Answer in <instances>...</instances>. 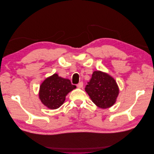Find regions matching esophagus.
<instances>
[{"instance_id":"1","label":"esophagus","mask_w":154,"mask_h":154,"mask_svg":"<svg viewBox=\"0 0 154 154\" xmlns=\"http://www.w3.org/2000/svg\"><path fill=\"white\" fill-rule=\"evenodd\" d=\"M83 82H80V83H79L77 85V87H78V88H82V87H83Z\"/></svg>"}]
</instances>
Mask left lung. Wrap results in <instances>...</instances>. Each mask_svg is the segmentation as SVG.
Returning <instances> with one entry per match:
<instances>
[{"label":"left lung","instance_id":"1","mask_svg":"<svg viewBox=\"0 0 154 154\" xmlns=\"http://www.w3.org/2000/svg\"><path fill=\"white\" fill-rule=\"evenodd\" d=\"M85 90L91 100L101 109L112 106L119 94V87L114 79L107 73L94 71Z\"/></svg>","mask_w":154,"mask_h":154}]
</instances>
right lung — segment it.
<instances>
[{
  "mask_svg": "<svg viewBox=\"0 0 154 154\" xmlns=\"http://www.w3.org/2000/svg\"><path fill=\"white\" fill-rule=\"evenodd\" d=\"M76 88L69 79L60 77L55 73L42 83L39 98L49 109H57L64 103L68 93Z\"/></svg>",
  "mask_w": 154,
  "mask_h": 154,
  "instance_id": "add662e5",
  "label": "right lung"
}]
</instances>
